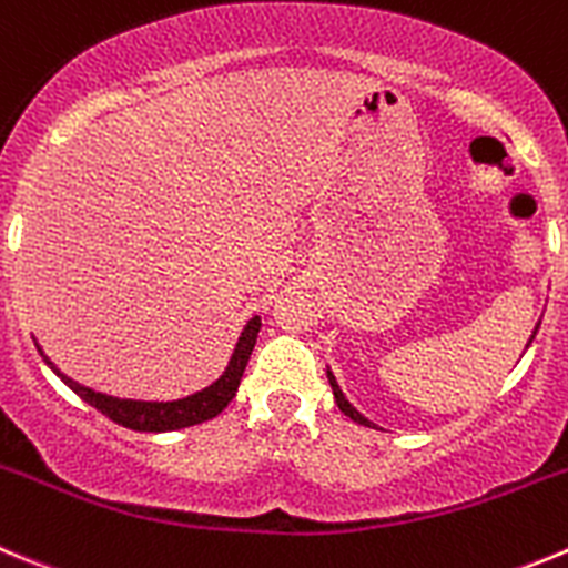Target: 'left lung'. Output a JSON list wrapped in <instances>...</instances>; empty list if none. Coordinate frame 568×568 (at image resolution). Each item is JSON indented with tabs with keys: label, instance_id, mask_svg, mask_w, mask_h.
<instances>
[{
	"label": "left lung",
	"instance_id": "1",
	"mask_svg": "<svg viewBox=\"0 0 568 568\" xmlns=\"http://www.w3.org/2000/svg\"><path fill=\"white\" fill-rule=\"evenodd\" d=\"M538 327H540V322L538 325H535V331H532V336H529V342H527V347L529 344H532V338H535V333H538ZM327 381H331V389H333V397H336V404H338V409L344 412V415L349 417V420L353 423H358V426H369V428H375V423L373 420H367V417L362 415V412L356 409V406L349 404L347 397H344V392H342V386H338V381H336V375H333V369L327 367Z\"/></svg>",
	"mask_w": 568,
	"mask_h": 568
}]
</instances>
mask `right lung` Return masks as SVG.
I'll return each mask as SVG.
<instances>
[{"instance_id": "obj_1", "label": "right lung", "mask_w": 568, "mask_h": 568, "mask_svg": "<svg viewBox=\"0 0 568 568\" xmlns=\"http://www.w3.org/2000/svg\"><path fill=\"white\" fill-rule=\"evenodd\" d=\"M260 333V316H252L246 322V327L237 336L235 349H232V358L226 364V369L221 373L219 381H212L204 389L193 392L187 397H176V400H134V397H114L105 395V392H94L92 386H83L78 381H72L69 375H63L55 364L50 362V356H44V349L39 347V353L44 356L47 367L69 386V389L81 395L89 406H94L98 412H103L109 420L120 423L125 428H134V432H176V428L199 426V423L212 420L219 417L221 412L230 406V400L235 397L237 386H241L243 369H246L248 356H252L254 342H257Z\"/></svg>"}]
</instances>
